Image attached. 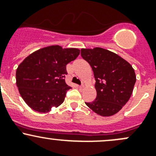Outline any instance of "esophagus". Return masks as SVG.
I'll use <instances>...</instances> for the list:
<instances>
[{
  "label": "esophagus",
  "mask_w": 156,
  "mask_h": 156,
  "mask_svg": "<svg viewBox=\"0 0 156 156\" xmlns=\"http://www.w3.org/2000/svg\"><path fill=\"white\" fill-rule=\"evenodd\" d=\"M78 88H80V89H82L83 88V85H81V86H77Z\"/></svg>",
  "instance_id": "esophagus-1"
}]
</instances>
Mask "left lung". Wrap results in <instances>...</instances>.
<instances>
[{"instance_id": "left-lung-1", "label": "left lung", "mask_w": 156, "mask_h": 156, "mask_svg": "<svg viewBox=\"0 0 156 156\" xmlns=\"http://www.w3.org/2000/svg\"><path fill=\"white\" fill-rule=\"evenodd\" d=\"M81 56L92 67L97 92L92 102L85 103L101 116L115 115L132 95L136 80L133 68L121 57L101 48H82Z\"/></svg>"}]
</instances>
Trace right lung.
Wrapping results in <instances>:
<instances>
[{"instance_id": "right-lung-1", "label": "right lung", "mask_w": 156, "mask_h": 156, "mask_svg": "<svg viewBox=\"0 0 156 156\" xmlns=\"http://www.w3.org/2000/svg\"><path fill=\"white\" fill-rule=\"evenodd\" d=\"M79 55L77 48L51 45L33 52L18 66L16 86L31 108L47 113L64 102L67 90L71 89L65 83L66 66Z\"/></svg>"}]
</instances>
